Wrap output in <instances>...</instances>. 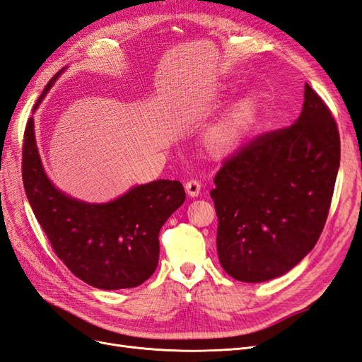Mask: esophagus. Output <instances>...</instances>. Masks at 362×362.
I'll use <instances>...</instances> for the list:
<instances>
[{
	"label": "esophagus",
	"mask_w": 362,
	"mask_h": 362,
	"mask_svg": "<svg viewBox=\"0 0 362 362\" xmlns=\"http://www.w3.org/2000/svg\"><path fill=\"white\" fill-rule=\"evenodd\" d=\"M185 192H187L189 196L192 198H196L201 193V182L198 180H190L185 182Z\"/></svg>",
	"instance_id": "esophagus-1"
}]
</instances>
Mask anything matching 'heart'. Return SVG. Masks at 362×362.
<instances>
[{
    "instance_id": "obj_1",
    "label": "heart",
    "mask_w": 362,
    "mask_h": 362,
    "mask_svg": "<svg viewBox=\"0 0 362 362\" xmlns=\"http://www.w3.org/2000/svg\"><path fill=\"white\" fill-rule=\"evenodd\" d=\"M257 103L252 96H245L206 131L205 148L216 158L234 154L243 145L255 122Z\"/></svg>"
}]
</instances>
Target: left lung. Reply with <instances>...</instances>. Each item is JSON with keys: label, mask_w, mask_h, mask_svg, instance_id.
I'll list each match as a JSON object with an SVG mask.
<instances>
[{"label": "left lung", "mask_w": 362, "mask_h": 362, "mask_svg": "<svg viewBox=\"0 0 362 362\" xmlns=\"http://www.w3.org/2000/svg\"><path fill=\"white\" fill-rule=\"evenodd\" d=\"M339 168V134L305 84L299 119L223 161L211 190L218 261L229 276L262 282L291 270L319 240Z\"/></svg>", "instance_id": "1"}]
</instances>
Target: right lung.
<instances>
[{"instance_id": "add662e5", "label": "right lung", "mask_w": 362, "mask_h": 362, "mask_svg": "<svg viewBox=\"0 0 362 362\" xmlns=\"http://www.w3.org/2000/svg\"><path fill=\"white\" fill-rule=\"evenodd\" d=\"M23 181L31 210L56 255L76 278L101 290L137 287L156 272L160 229L185 201L182 184L169 180L137 185L108 204L72 199L54 187L43 170L33 117L24 133Z\"/></svg>"}]
</instances>
